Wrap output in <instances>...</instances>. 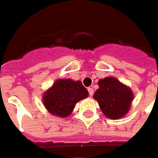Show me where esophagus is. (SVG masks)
I'll return each instance as SVG.
<instances>
[{"label":"esophagus","mask_w":158,"mask_h":158,"mask_svg":"<svg viewBox=\"0 0 158 158\" xmlns=\"http://www.w3.org/2000/svg\"><path fill=\"white\" fill-rule=\"evenodd\" d=\"M88 93H89V95H90V96H93V94H94V89L92 88H88Z\"/></svg>","instance_id":"1"}]
</instances>
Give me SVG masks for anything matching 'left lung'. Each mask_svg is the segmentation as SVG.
<instances>
[{
  "mask_svg": "<svg viewBox=\"0 0 158 158\" xmlns=\"http://www.w3.org/2000/svg\"><path fill=\"white\" fill-rule=\"evenodd\" d=\"M98 85L99 88L95 91L94 99L99 103L104 115L110 119L125 117L135 98L132 89L113 77L100 79Z\"/></svg>",
  "mask_w": 158,
  "mask_h": 158,
  "instance_id": "obj_1",
  "label": "left lung"
}]
</instances>
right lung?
I'll list each match as a JSON object with an SVG mask.
<instances>
[{
    "instance_id": "add662e5",
    "label": "right lung",
    "mask_w": 158,
    "mask_h": 158,
    "mask_svg": "<svg viewBox=\"0 0 158 158\" xmlns=\"http://www.w3.org/2000/svg\"><path fill=\"white\" fill-rule=\"evenodd\" d=\"M88 96V92L80 81L57 79L52 87L44 92L42 103L46 110L55 117H69L75 106Z\"/></svg>"
}]
</instances>
